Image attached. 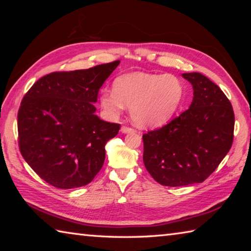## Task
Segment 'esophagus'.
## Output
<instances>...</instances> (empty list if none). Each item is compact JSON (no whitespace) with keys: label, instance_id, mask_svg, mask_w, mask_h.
Returning a JSON list of instances; mask_svg holds the SVG:
<instances>
[{"label":"esophagus","instance_id":"esophagus-1","mask_svg":"<svg viewBox=\"0 0 251 251\" xmlns=\"http://www.w3.org/2000/svg\"><path fill=\"white\" fill-rule=\"evenodd\" d=\"M135 131V129L134 128H131V127H129V126H122V133H134Z\"/></svg>","mask_w":251,"mask_h":251}]
</instances>
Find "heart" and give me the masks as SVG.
<instances>
[{
	"instance_id": "b5f03b06",
	"label": "heart",
	"mask_w": 251,
	"mask_h": 251,
	"mask_svg": "<svg viewBox=\"0 0 251 251\" xmlns=\"http://www.w3.org/2000/svg\"><path fill=\"white\" fill-rule=\"evenodd\" d=\"M182 97L184 84L177 76L136 72L114 80V92L101 91L100 103L108 116H117L128 106L136 124L152 126L172 117Z\"/></svg>"
}]
</instances>
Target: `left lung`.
<instances>
[{"instance_id":"obj_1","label":"left lung","mask_w":251,"mask_h":251,"mask_svg":"<svg viewBox=\"0 0 251 251\" xmlns=\"http://www.w3.org/2000/svg\"><path fill=\"white\" fill-rule=\"evenodd\" d=\"M194 99L189 108L160 128L143 135L147 172L163 186L207 179L231 148L235 114L230 100L201 73H185Z\"/></svg>"}]
</instances>
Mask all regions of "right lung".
<instances>
[{"mask_svg": "<svg viewBox=\"0 0 251 251\" xmlns=\"http://www.w3.org/2000/svg\"><path fill=\"white\" fill-rule=\"evenodd\" d=\"M120 64L53 72L33 84L18 113L19 147L31 168L59 189L82 187L103 167L105 145L120 124L95 115L99 92Z\"/></svg>", "mask_w": 251, "mask_h": 251, "instance_id": "add662e5", "label": "right lung"}]
</instances>
